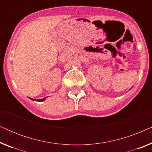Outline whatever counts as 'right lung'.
I'll return each instance as SVG.
<instances>
[{"mask_svg":"<svg viewBox=\"0 0 152 152\" xmlns=\"http://www.w3.org/2000/svg\"><path fill=\"white\" fill-rule=\"evenodd\" d=\"M45 98H46V97H44V98H43V99H32V98H30V99H32V100H34V101H37V102H43V101H44V100H45Z\"/></svg>","mask_w":152,"mask_h":152,"instance_id":"add662e5","label":"right lung"}]
</instances>
